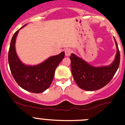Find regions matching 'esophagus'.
<instances>
[{
	"label": "esophagus",
	"instance_id": "34e87169",
	"mask_svg": "<svg viewBox=\"0 0 125 125\" xmlns=\"http://www.w3.org/2000/svg\"><path fill=\"white\" fill-rule=\"evenodd\" d=\"M72 50L71 49H66L65 50V55L66 56H70L71 55V54L72 53Z\"/></svg>",
	"mask_w": 125,
	"mask_h": 125
}]
</instances>
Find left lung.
I'll return each mask as SVG.
<instances>
[{
	"label": "left lung",
	"instance_id": "1",
	"mask_svg": "<svg viewBox=\"0 0 125 125\" xmlns=\"http://www.w3.org/2000/svg\"><path fill=\"white\" fill-rule=\"evenodd\" d=\"M114 40L117 47V53L112 63L109 66L94 67L75 54H71V72L79 88L86 91H95L102 88L110 82L119 67L120 60L117 43L115 38Z\"/></svg>",
	"mask_w": 125,
	"mask_h": 125
}]
</instances>
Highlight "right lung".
I'll return each mask as SVG.
<instances>
[{"label": "right lung", "instance_id": "obj_1", "mask_svg": "<svg viewBox=\"0 0 125 125\" xmlns=\"http://www.w3.org/2000/svg\"><path fill=\"white\" fill-rule=\"evenodd\" d=\"M21 29L14 34L8 51V64L11 74L16 83L24 90L34 93H42L50 86L56 69L64 58L65 53L61 52L35 66L24 64L19 59L15 49L16 37Z\"/></svg>", "mask_w": 125, "mask_h": 125}]
</instances>
